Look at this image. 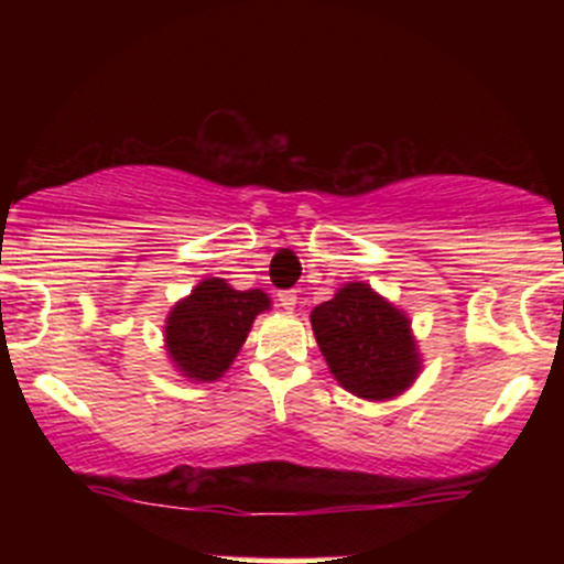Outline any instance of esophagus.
Here are the masks:
<instances>
[{"label":"esophagus","instance_id":"1","mask_svg":"<svg viewBox=\"0 0 564 564\" xmlns=\"http://www.w3.org/2000/svg\"><path fill=\"white\" fill-rule=\"evenodd\" d=\"M296 300H300L296 291H281V294H278V302H281V307L289 310V313L296 307Z\"/></svg>","mask_w":564,"mask_h":564}]
</instances>
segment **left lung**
I'll return each mask as SVG.
<instances>
[{"label":"left lung","instance_id":"obj_1","mask_svg":"<svg viewBox=\"0 0 564 564\" xmlns=\"http://www.w3.org/2000/svg\"><path fill=\"white\" fill-rule=\"evenodd\" d=\"M310 323L332 377L358 398L392 400L422 373L411 318L364 281L341 283Z\"/></svg>","mask_w":564,"mask_h":564}]
</instances>
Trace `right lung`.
I'll use <instances>...</instances> for the list:
<instances>
[{"mask_svg": "<svg viewBox=\"0 0 564 564\" xmlns=\"http://www.w3.org/2000/svg\"><path fill=\"white\" fill-rule=\"evenodd\" d=\"M262 289L238 291L225 278H204L164 323V347L174 371L191 381H217L241 352L251 323L270 310Z\"/></svg>", "mask_w": 564, "mask_h": 564, "instance_id": "1", "label": "right lung"}]
</instances>
